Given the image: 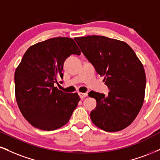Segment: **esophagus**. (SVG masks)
Listing matches in <instances>:
<instances>
[{
	"label": "esophagus",
	"instance_id": "esophagus-1",
	"mask_svg": "<svg viewBox=\"0 0 160 160\" xmlns=\"http://www.w3.org/2000/svg\"><path fill=\"white\" fill-rule=\"evenodd\" d=\"M78 96H79V97L82 98H85L87 96H88V93L87 92H78Z\"/></svg>",
	"mask_w": 160,
	"mask_h": 160
}]
</instances>
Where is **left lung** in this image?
Segmentation results:
<instances>
[{
    "mask_svg": "<svg viewBox=\"0 0 160 160\" xmlns=\"http://www.w3.org/2000/svg\"><path fill=\"white\" fill-rule=\"evenodd\" d=\"M97 73L104 76L108 95L90 91L96 107L90 113L96 126L116 132L133 122L143 104L146 78L134 51L123 41L100 35L75 38Z\"/></svg>",
    "mask_w": 160,
    "mask_h": 160,
    "instance_id": "8db88e82",
    "label": "left lung"
}]
</instances>
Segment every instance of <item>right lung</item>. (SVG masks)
Returning a JSON list of instances; mask_svg holds the SVG:
<instances>
[{"mask_svg": "<svg viewBox=\"0 0 160 160\" xmlns=\"http://www.w3.org/2000/svg\"><path fill=\"white\" fill-rule=\"evenodd\" d=\"M81 54L73 39L50 38L26 51L15 72V98L23 117L35 128L53 131L67 124L80 98L54 87L63 78V65L70 55Z\"/></svg>", "mask_w": 160, "mask_h": 160, "instance_id": "add662e5", "label": "right lung"}]
</instances>
